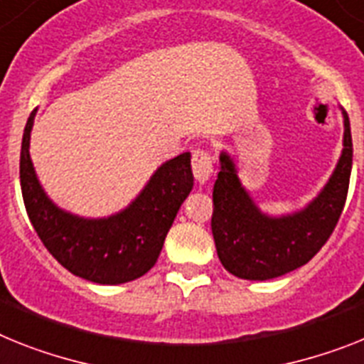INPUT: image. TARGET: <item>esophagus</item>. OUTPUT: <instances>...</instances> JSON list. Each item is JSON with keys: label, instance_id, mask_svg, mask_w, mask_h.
Returning <instances> with one entry per match:
<instances>
[{"label": "esophagus", "instance_id": "34e87169", "mask_svg": "<svg viewBox=\"0 0 364 364\" xmlns=\"http://www.w3.org/2000/svg\"><path fill=\"white\" fill-rule=\"evenodd\" d=\"M192 172L200 185H205L209 183V179L213 177V159H210L209 151L205 149H194L192 154Z\"/></svg>", "mask_w": 364, "mask_h": 364}]
</instances>
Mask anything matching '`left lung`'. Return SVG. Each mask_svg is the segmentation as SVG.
<instances>
[{
    "mask_svg": "<svg viewBox=\"0 0 364 364\" xmlns=\"http://www.w3.org/2000/svg\"><path fill=\"white\" fill-rule=\"evenodd\" d=\"M343 151L320 192L304 207L270 215L242 185L233 155L220 151L213 188V237L225 270L240 279L267 281L304 267L318 253L337 225L352 173V131L343 107Z\"/></svg>",
    "mask_w": 364,
    "mask_h": 364,
    "instance_id": "left-lung-1",
    "label": "left lung"
}]
</instances>
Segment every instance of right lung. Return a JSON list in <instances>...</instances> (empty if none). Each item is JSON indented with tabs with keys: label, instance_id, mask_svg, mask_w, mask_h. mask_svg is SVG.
<instances>
[{
	"label": "right lung",
	"instance_id": "1",
	"mask_svg": "<svg viewBox=\"0 0 364 364\" xmlns=\"http://www.w3.org/2000/svg\"><path fill=\"white\" fill-rule=\"evenodd\" d=\"M36 111L27 118L20 154L21 196L36 235L66 270L97 285H122L144 276L194 187L191 151L157 166L124 209L100 218L73 215L48 196L33 166L29 146Z\"/></svg>",
	"mask_w": 364,
	"mask_h": 364
}]
</instances>
